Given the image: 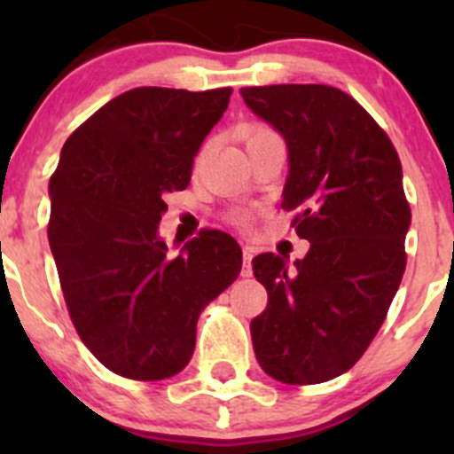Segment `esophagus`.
Masks as SVG:
<instances>
[{
    "instance_id": "esophagus-1",
    "label": "esophagus",
    "mask_w": 454,
    "mask_h": 454,
    "mask_svg": "<svg viewBox=\"0 0 454 454\" xmlns=\"http://www.w3.org/2000/svg\"><path fill=\"white\" fill-rule=\"evenodd\" d=\"M253 256L254 250L250 246H244V265H241V277H253Z\"/></svg>"
}]
</instances>
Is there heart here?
I'll return each instance as SVG.
<instances>
[{
    "mask_svg": "<svg viewBox=\"0 0 454 454\" xmlns=\"http://www.w3.org/2000/svg\"><path fill=\"white\" fill-rule=\"evenodd\" d=\"M272 136H278V134L272 129V127L263 125V122H254V125H250L248 129H246V142H248V145H250V142H256V140L272 138ZM208 149H210V140H206L198 151V162L204 160V155L208 153ZM228 219H231L232 223H237V226H248V223H250L248 210H241V208L232 210V213L228 215Z\"/></svg>",
    "mask_w": 454,
    "mask_h": 454,
    "instance_id": "1",
    "label": "heart"
}]
</instances>
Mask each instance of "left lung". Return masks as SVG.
Instances as JSON below:
<instances>
[{
  "mask_svg": "<svg viewBox=\"0 0 454 454\" xmlns=\"http://www.w3.org/2000/svg\"><path fill=\"white\" fill-rule=\"evenodd\" d=\"M241 96L287 142L281 208L309 241L292 270L286 256L253 259L268 290L263 314L250 323L256 360L278 382H327L363 358L404 274L411 206L400 158L338 87H244Z\"/></svg>",
  "mask_w": 454,
  "mask_h": 454,
  "instance_id": "obj_1",
  "label": "left lung"
}]
</instances>
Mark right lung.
Here are the masks:
<instances>
[{"label": "right lung", "mask_w": 454, "mask_h": 454, "mask_svg": "<svg viewBox=\"0 0 454 454\" xmlns=\"http://www.w3.org/2000/svg\"><path fill=\"white\" fill-rule=\"evenodd\" d=\"M231 87H136L109 100L63 145L50 177L48 239L72 323L109 371L131 380L180 373L201 309L241 270V248L200 231L167 254L164 195L184 191L193 158Z\"/></svg>", "instance_id": "right-lung-1"}]
</instances>
